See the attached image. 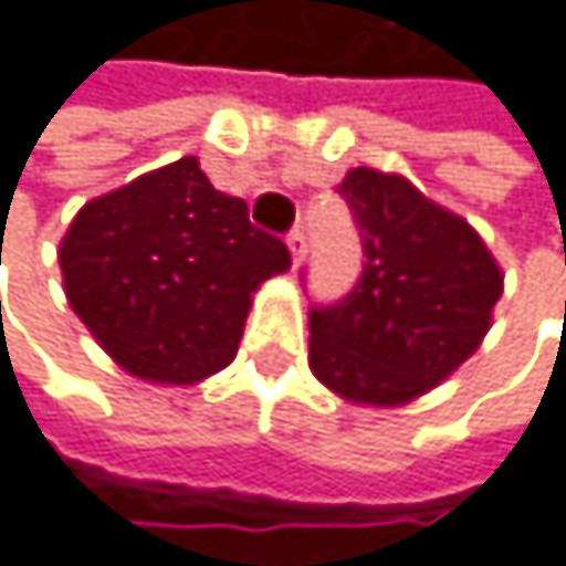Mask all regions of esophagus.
I'll list each match as a JSON object with an SVG mask.
<instances>
[{
  "label": "esophagus",
  "mask_w": 566,
  "mask_h": 566,
  "mask_svg": "<svg viewBox=\"0 0 566 566\" xmlns=\"http://www.w3.org/2000/svg\"><path fill=\"white\" fill-rule=\"evenodd\" d=\"M285 242H289V250H292V260L295 263L303 260V253H306V232H303V228H292V232L285 235Z\"/></svg>",
  "instance_id": "obj_1"
}]
</instances>
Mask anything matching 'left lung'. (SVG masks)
<instances>
[{
	"mask_svg": "<svg viewBox=\"0 0 566 566\" xmlns=\"http://www.w3.org/2000/svg\"><path fill=\"white\" fill-rule=\"evenodd\" d=\"M338 193L366 260L348 295L310 310V369L348 401H412L479 348L504 274L469 221L401 176L352 168Z\"/></svg>",
	"mask_w": 566,
	"mask_h": 566,
	"instance_id": "left-lung-1",
	"label": "left lung"
}]
</instances>
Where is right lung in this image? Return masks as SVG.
<instances>
[{"label": "right lung", "instance_id": "add662e5", "mask_svg": "<svg viewBox=\"0 0 566 566\" xmlns=\"http://www.w3.org/2000/svg\"><path fill=\"white\" fill-rule=\"evenodd\" d=\"M76 316L133 377L193 384L235 359L250 295L289 245L211 186L197 158L91 200L59 250Z\"/></svg>", "mask_w": 566, "mask_h": 566}]
</instances>
